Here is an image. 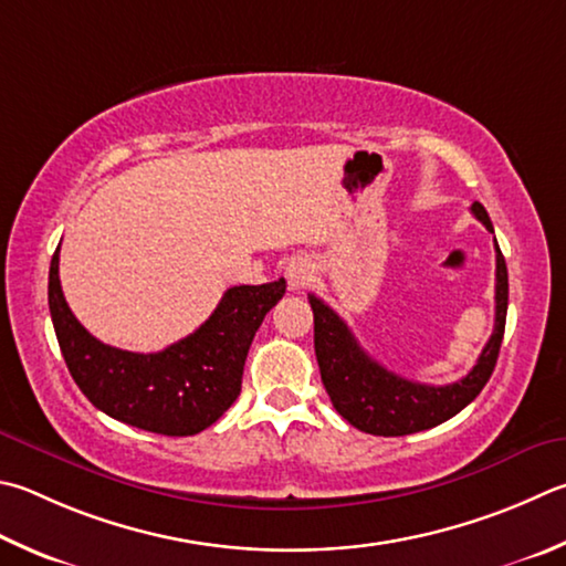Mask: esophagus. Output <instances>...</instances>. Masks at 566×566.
Listing matches in <instances>:
<instances>
[{
	"mask_svg": "<svg viewBox=\"0 0 566 566\" xmlns=\"http://www.w3.org/2000/svg\"><path fill=\"white\" fill-rule=\"evenodd\" d=\"M312 280H314V264L310 260H304V256H296V260H292L290 266H286V282H290L292 290L300 292Z\"/></svg>",
	"mask_w": 566,
	"mask_h": 566,
	"instance_id": "34e87169",
	"label": "esophagus"
}]
</instances>
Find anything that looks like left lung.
<instances>
[{
  "mask_svg": "<svg viewBox=\"0 0 566 566\" xmlns=\"http://www.w3.org/2000/svg\"><path fill=\"white\" fill-rule=\"evenodd\" d=\"M470 212L485 224L490 232L492 222L488 210L480 202L470 205ZM495 328L490 342L482 348L472 371L448 386H428L388 371L368 356L356 342L352 328L344 324L332 306L310 294L314 312V352L322 371V381L332 398L338 416L354 428L371 436H410L446 423L462 408L478 398L495 371L502 336L507 318V264L495 240Z\"/></svg>",
  "mask_w": 566,
  "mask_h": 566,
  "instance_id": "left-lung-1",
  "label": "left lung"
}]
</instances>
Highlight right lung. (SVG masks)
<instances>
[{
  "label": "right lung",
  "mask_w": 566,
  "mask_h": 566,
  "mask_svg": "<svg viewBox=\"0 0 566 566\" xmlns=\"http://www.w3.org/2000/svg\"><path fill=\"white\" fill-rule=\"evenodd\" d=\"M284 290V280L232 286L190 336L158 354H133L98 342L69 310L59 248L49 266L51 322L81 394L120 423L160 436L200 433L238 400L252 338Z\"/></svg>",
  "instance_id": "add662e5"
}]
</instances>
